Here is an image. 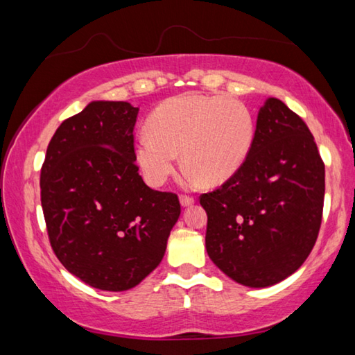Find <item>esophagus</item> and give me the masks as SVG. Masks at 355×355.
Instances as JSON below:
<instances>
[{
  "label": "esophagus",
  "instance_id": "34e87169",
  "mask_svg": "<svg viewBox=\"0 0 355 355\" xmlns=\"http://www.w3.org/2000/svg\"><path fill=\"white\" fill-rule=\"evenodd\" d=\"M180 203H182V207H191V205H194V197L182 196V197H180Z\"/></svg>",
  "mask_w": 355,
  "mask_h": 355
}]
</instances>
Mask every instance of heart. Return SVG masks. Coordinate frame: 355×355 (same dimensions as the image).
Here are the masks:
<instances>
[{
	"label": "heart",
	"instance_id": "heart-1",
	"mask_svg": "<svg viewBox=\"0 0 355 355\" xmlns=\"http://www.w3.org/2000/svg\"><path fill=\"white\" fill-rule=\"evenodd\" d=\"M254 117L243 101L184 94L161 103L141 131L136 161L150 186H161L175 169L178 152L191 182L218 186L241 169L254 142Z\"/></svg>",
	"mask_w": 355,
	"mask_h": 355
}]
</instances>
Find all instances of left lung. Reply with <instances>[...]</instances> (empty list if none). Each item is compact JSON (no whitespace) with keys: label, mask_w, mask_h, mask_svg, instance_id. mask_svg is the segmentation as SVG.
Here are the masks:
<instances>
[{"label":"left lung","mask_w":355,"mask_h":355,"mask_svg":"<svg viewBox=\"0 0 355 355\" xmlns=\"http://www.w3.org/2000/svg\"><path fill=\"white\" fill-rule=\"evenodd\" d=\"M322 203L324 163L313 135L284 101L269 97L241 169L200 196L208 257L236 284H279L313 249Z\"/></svg>","instance_id":"1"}]
</instances>
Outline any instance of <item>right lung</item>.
Wrapping results in <instances>:
<instances>
[{"mask_svg":"<svg viewBox=\"0 0 355 355\" xmlns=\"http://www.w3.org/2000/svg\"><path fill=\"white\" fill-rule=\"evenodd\" d=\"M139 107L91 101L48 144L40 199L51 248L70 274L103 291H127L163 260L178 197L150 189L135 164Z\"/></svg>","mask_w":355,"mask_h":355,"instance_id":"right-lung-1","label":"right lung"}]
</instances>
